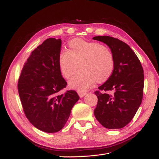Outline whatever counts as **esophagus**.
<instances>
[{
	"label": "esophagus",
	"instance_id": "34e87169",
	"mask_svg": "<svg viewBox=\"0 0 159 159\" xmlns=\"http://www.w3.org/2000/svg\"><path fill=\"white\" fill-rule=\"evenodd\" d=\"M77 93H78V94H79V96L80 98L84 97V96L86 95V93H87L85 92H83V91H81V90H78L77 91Z\"/></svg>",
	"mask_w": 159,
	"mask_h": 159
}]
</instances>
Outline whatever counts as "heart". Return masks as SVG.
<instances>
[{"instance_id":"obj_1","label":"heart","mask_w":159,"mask_h":159,"mask_svg":"<svg viewBox=\"0 0 159 159\" xmlns=\"http://www.w3.org/2000/svg\"><path fill=\"white\" fill-rule=\"evenodd\" d=\"M69 51L62 50L59 65L64 77L69 79L75 73L79 63L80 69L70 81V85L80 90L88 89L96 82L105 81L114 70V57L109 48L96 42L80 39L71 40Z\"/></svg>"}]
</instances>
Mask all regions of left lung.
<instances>
[{
	"mask_svg": "<svg viewBox=\"0 0 159 159\" xmlns=\"http://www.w3.org/2000/svg\"><path fill=\"white\" fill-rule=\"evenodd\" d=\"M93 39L109 47L115 62L112 74L95 92L98 104L94 115L108 129L121 128L134 117L142 101L143 67L136 54L127 43L105 35L96 36Z\"/></svg>",
	"mask_w": 159,
	"mask_h": 159,
	"instance_id": "obj_1",
	"label": "left lung"
}]
</instances>
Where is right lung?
<instances>
[{"label": "right lung", "instance_id": "obj_1", "mask_svg": "<svg viewBox=\"0 0 159 159\" xmlns=\"http://www.w3.org/2000/svg\"><path fill=\"white\" fill-rule=\"evenodd\" d=\"M61 47V39L55 38L37 47L24 65L18 84L26 117L35 128L48 133L62 129L79 100L76 91L60 93L67 85L59 65Z\"/></svg>", "mask_w": 159, "mask_h": 159}]
</instances>
